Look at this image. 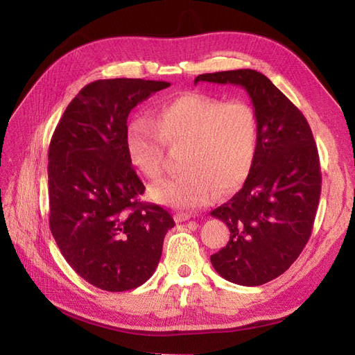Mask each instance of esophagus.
I'll use <instances>...</instances> for the list:
<instances>
[{"label": "esophagus", "mask_w": 355, "mask_h": 355, "mask_svg": "<svg viewBox=\"0 0 355 355\" xmlns=\"http://www.w3.org/2000/svg\"><path fill=\"white\" fill-rule=\"evenodd\" d=\"M191 219V214L188 213H176V220L178 222H185V220H189Z\"/></svg>", "instance_id": "34e87169"}]
</instances>
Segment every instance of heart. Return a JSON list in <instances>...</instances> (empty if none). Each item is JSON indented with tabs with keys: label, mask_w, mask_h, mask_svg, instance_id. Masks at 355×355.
I'll use <instances>...</instances> for the list:
<instances>
[{
	"label": "heart",
	"mask_w": 355,
	"mask_h": 355,
	"mask_svg": "<svg viewBox=\"0 0 355 355\" xmlns=\"http://www.w3.org/2000/svg\"><path fill=\"white\" fill-rule=\"evenodd\" d=\"M257 118L250 105L187 94L159 105L154 121L136 115L127 124L125 145L132 163L149 180L164 173L166 146H184L180 175L151 188L158 202L192 210L239 188L250 175L257 153Z\"/></svg>",
	"instance_id": "heart-1"
}]
</instances>
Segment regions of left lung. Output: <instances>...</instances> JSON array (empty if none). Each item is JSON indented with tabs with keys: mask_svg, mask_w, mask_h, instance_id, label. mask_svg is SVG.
<instances>
[{
	"mask_svg": "<svg viewBox=\"0 0 355 355\" xmlns=\"http://www.w3.org/2000/svg\"><path fill=\"white\" fill-rule=\"evenodd\" d=\"M241 85L257 118V153L243 188L210 214L227 223L230 241L210 256L225 280L261 286L287 271L306 245L321 194L317 145L304 114L253 69L196 78Z\"/></svg>",
	"mask_w": 355,
	"mask_h": 355,
	"instance_id": "left-lung-1",
	"label": "left lung"
}]
</instances>
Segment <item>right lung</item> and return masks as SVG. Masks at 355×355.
I'll list each match as a JSON object with an SVG mask.
<instances>
[{
	"label": "right lung",
	"instance_id": "1",
	"mask_svg": "<svg viewBox=\"0 0 355 355\" xmlns=\"http://www.w3.org/2000/svg\"><path fill=\"white\" fill-rule=\"evenodd\" d=\"M170 83L98 80L63 112L49 148L50 230L85 282L106 292L142 286L175 227L161 206L142 202L145 185L127 153V116Z\"/></svg>",
	"mask_w": 355,
	"mask_h": 355
}]
</instances>
